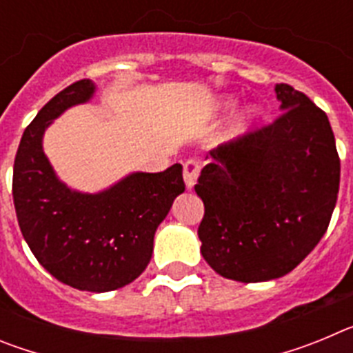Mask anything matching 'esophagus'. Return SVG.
<instances>
[{"label": "esophagus", "mask_w": 353, "mask_h": 353, "mask_svg": "<svg viewBox=\"0 0 353 353\" xmlns=\"http://www.w3.org/2000/svg\"><path fill=\"white\" fill-rule=\"evenodd\" d=\"M199 170H201V168H199L198 161H194V159H189V161H185V164H183V180H185L187 189H192V187L196 185Z\"/></svg>", "instance_id": "obj_1"}]
</instances>
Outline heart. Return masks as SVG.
<instances>
[{
  "label": "heart",
  "instance_id": "obj_1",
  "mask_svg": "<svg viewBox=\"0 0 353 353\" xmlns=\"http://www.w3.org/2000/svg\"><path fill=\"white\" fill-rule=\"evenodd\" d=\"M224 108H226V109H230V108H232V101H226V102H224ZM249 117H254V113H251V114H249ZM251 118H249V120H244V121H240V123H239V127H236V132H244V129H245V127H248L249 125V121H251Z\"/></svg>",
  "mask_w": 353,
  "mask_h": 353
}]
</instances>
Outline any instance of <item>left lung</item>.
Segmentation results:
<instances>
[{"instance_id":"8db88e82","label":"left lung","mask_w":353,"mask_h":353,"mask_svg":"<svg viewBox=\"0 0 353 353\" xmlns=\"http://www.w3.org/2000/svg\"><path fill=\"white\" fill-rule=\"evenodd\" d=\"M279 118L210 152L194 191L203 199L201 254L242 283L292 272L320 242L339 191L329 118L302 92L276 84Z\"/></svg>"}]
</instances>
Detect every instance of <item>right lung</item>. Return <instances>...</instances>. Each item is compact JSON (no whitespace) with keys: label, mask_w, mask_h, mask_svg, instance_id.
<instances>
[{"label":"right lung","mask_w":353,"mask_h":353,"mask_svg":"<svg viewBox=\"0 0 353 353\" xmlns=\"http://www.w3.org/2000/svg\"><path fill=\"white\" fill-rule=\"evenodd\" d=\"M93 93L95 84L81 79L40 109L19 143L12 194L19 228L43 269L72 288L102 293L141 276L157 226L185 183L182 166L173 164L161 173H130L95 194L65 185L43 154V132Z\"/></svg>","instance_id":"right-lung-1"}]
</instances>
